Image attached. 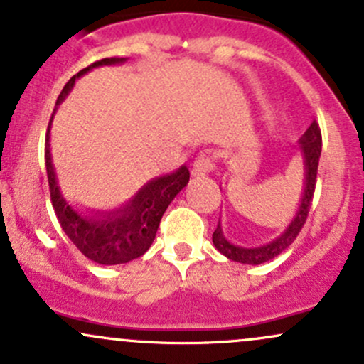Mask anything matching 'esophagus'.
<instances>
[{
  "mask_svg": "<svg viewBox=\"0 0 364 364\" xmlns=\"http://www.w3.org/2000/svg\"><path fill=\"white\" fill-rule=\"evenodd\" d=\"M214 167L213 164V159L209 155H200L195 159L193 166H192V174L193 176H204L208 174V172H211Z\"/></svg>",
  "mask_w": 364,
  "mask_h": 364,
  "instance_id": "1",
  "label": "esophagus"
}]
</instances>
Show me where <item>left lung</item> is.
<instances>
[{
    "label": "left lung",
    "instance_id": "obj_1",
    "mask_svg": "<svg viewBox=\"0 0 364 364\" xmlns=\"http://www.w3.org/2000/svg\"><path fill=\"white\" fill-rule=\"evenodd\" d=\"M321 146H323V137H321V129L319 124L316 120L312 122L311 127L307 129V132L301 136L300 139V150L305 160V190L304 197H301V204L298 208L296 216L289 223V227L286 228L284 233L272 242L265 244V246L259 247H239L233 246L225 239L223 232H221V225L218 223L216 230L213 233V242L216 246V250L221 255L227 256L228 259L233 262L246 263V265H262V263L270 262L275 256L281 255L289 244L293 242L298 237L301 228H304L305 221H307L309 211H311V204L314 198V190H316V181H317V167H319V156H321Z\"/></svg>",
    "mask_w": 364,
    "mask_h": 364
}]
</instances>
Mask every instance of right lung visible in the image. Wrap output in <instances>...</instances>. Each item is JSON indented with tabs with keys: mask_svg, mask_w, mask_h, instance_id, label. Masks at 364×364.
Masks as SVG:
<instances>
[{
	"mask_svg": "<svg viewBox=\"0 0 364 364\" xmlns=\"http://www.w3.org/2000/svg\"><path fill=\"white\" fill-rule=\"evenodd\" d=\"M124 57H106V59L95 60L85 70L76 73L64 85L63 92L57 97V105L70 94L73 85H75V80L85 75L87 71L97 66H105V64L124 63ZM50 124L52 120L48 122L47 137H45V166H47L53 211H55L63 230L66 232V235L70 237L71 242L78 247L82 255H85L87 258L99 263V265H118V263H127L134 258L143 256L150 250L156 230H159L160 220H162L166 209L169 208L172 198L188 183L190 171L186 169V166H183L181 169L172 172V174L162 176V178H156L148 183L134 197L131 204H127L125 208L101 214V218H85L76 213L64 200L59 192V186H57L50 156V144H48Z\"/></svg>",
	"mask_w": 364,
	"mask_h": 364,
	"instance_id": "add662e5",
	"label": "right lung"
}]
</instances>
